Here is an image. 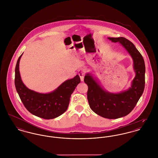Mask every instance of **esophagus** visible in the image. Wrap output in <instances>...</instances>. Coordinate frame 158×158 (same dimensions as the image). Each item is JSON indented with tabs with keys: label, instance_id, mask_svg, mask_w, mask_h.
Returning a JSON list of instances; mask_svg holds the SVG:
<instances>
[{
	"label": "esophagus",
	"instance_id": "34e87169",
	"mask_svg": "<svg viewBox=\"0 0 158 158\" xmlns=\"http://www.w3.org/2000/svg\"><path fill=\"white\" fill-rule=\"evenodd\" d=\"M85 72H86V70L85 69H81L79 70V73L78 74L80 76V78H81V81H84V77H85Z\"/></svg>",
	"mask_w": 158,
	"mask_h": 158
}]
</instances>
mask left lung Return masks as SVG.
Listing matches in <instances>:
<instances>
[{
	"mask_svg": "<svg viewBox=\"0 0 158 158\" xmlns=\"http://www.w3.org/2000/svg\"><path fill=\"white\" fill-rule=\"evenodd\" d=\"M112 42H118L129 53L133 60L135 76L128 89L120 93L105 90L97 77L91 73L85 76L84 82L88 86L87 98L90 108L98 115L107 119H118L128 115L142 95L145 85V64L134 45L125 37H108Z\"/></svg>",
	"mask_w": 158,
	"mask_h": 158,
	"instance_id": "left-lung-1",
	"label": "left lung"
}]
</instances>
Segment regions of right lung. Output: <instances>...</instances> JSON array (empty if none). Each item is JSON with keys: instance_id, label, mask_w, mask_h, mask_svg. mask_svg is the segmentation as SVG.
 Segmentation results:
<instances>
[{"instance_id": "1", "label": "right lung", "mask_w": 158, "mask_h": 158, "mask_svg": "<svg viewBox=\"0 0 158 158\" xmlns=\"http://www.w3.org/2000/svg\"><path fill=\"white\" fill-rule=\"evenodd\" d=\"M21 54L15 70V85L19 97L26 109L37 117L51 119L58 117L67 109L71 95L81 79L78 74L66 80L56 89L49 93H40L28 89L23 82L19 70Z\"/></svg>"}]
</instances>
